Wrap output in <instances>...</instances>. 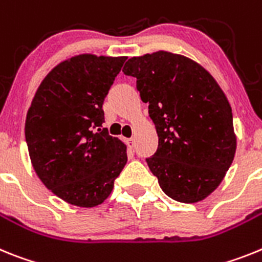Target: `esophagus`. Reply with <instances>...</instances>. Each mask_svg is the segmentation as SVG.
<instances>
[{"mask_svg":"<svg viewBox=\"0 0 262 262\" xmlns=\"http://www.w3.org/2000/svg\"><path fill=\"white\" fill-rule=\"evenodd\" d=\"M126 145L129 146V149H133L134 145H136V141H134V138H128V140H126Z\"/></svg>","mask_w":262,"mask_h":262,"instance_id":"esophagus-1","label":"esophagus"}]
</instances>
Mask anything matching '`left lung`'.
<instances>
[{"label":"left lung","instance_id":"1","mask_svg":"<svg viewBox=\"0 0 262 262\" xmlns=\"http://www.w3.org/2000/svg\"><path fill=\"white\" fill-rule=\"evenodd\" d=\"M122 72L137 79L158 134L146 158L167 196L196 203L217 188L236 151L232 109L219 84L196 62L157 51L134 56Z\"/></svg>","mask_w":262,"mask_h":262}]
</instances>
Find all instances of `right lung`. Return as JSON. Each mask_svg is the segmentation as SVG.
I'll return each instance as SVG.
<instances>
[{"label":"right lung","instance_id":"obj_1","mask_svg":"<svg viewBox=\"0 0 262 262\" xmlns=\"http://www.w3.org/2000/svg\"><path fill=\"white\" fill-rule=\"evenodd\" d=\"M126 56L83 54L52 68L31 101L25 136L43 185L74 206H99L126 165V146L103 128V104Z\"/></svg>","mask_w":262,"mask_h":262}]
</instances>
